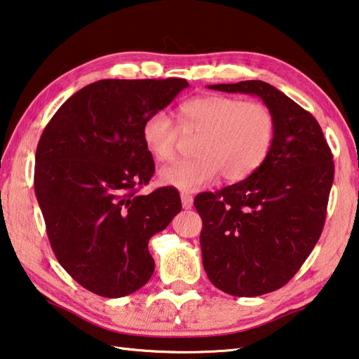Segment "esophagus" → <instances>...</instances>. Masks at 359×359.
I'll return each mask as SVG.
<instances>
[{
    "label": "esophagus",
    "mask_w": 359,
    "mask_h": 359,
    "mask_svg": "<svg viewBox=\"0 0 359 359\" xmlns=\"http://www.w3.org/2000/svg\"><path fill=\"white\" fill-rule=\"evenodd\" d=\"M180 199H182V207H184V208H191L193 207V196L190 193L182 191Z\"/></svg>",
    "instance_id": "obj_1"
}]
</instances>
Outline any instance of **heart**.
<instances>
[{
    "label": "heart",
    "mask_w": 359,
    "mask_h": 359,
    "mask_svg": "<svg viewBox=\"0 0 359 359\" xmlns=\"http://www.w3.org/2000/svg\"><path fill=\"white\" fill-rule=\"evenodd\" d=\"M177 123L165 111H155L142 123V141L158 161L175 157L182 133L198 136L196 157L175 161L160 171L163 185L198 191L219 172L229 182L251 175L262 165L275 136V117L260 102L227 95H202L182 103Z\"/></svg>",
    "instance_id": "heart-1"
}]
</instances>
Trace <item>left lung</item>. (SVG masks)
<instances>
[{
    "label": "left lung",
    "mask_w": 359,
    "mask_h": 359,
    "mask_svg": "<svg viewBox=\"0 0 359 359\" xmlns=\"http://www.w3.org/2000/svg\"><path fill=\"white\" fill-rule=\"evenodd\" d=\"M208 89L257 95L275 117L262 165L238 184L194 199L208 279L229 295L259 297L287 284L318 242L333 154L316 117L271 84L250 80Z\"/></svg>",
    "instance_id": "8db88e82"
}]
</instances>
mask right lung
<instances>
[{"instance_id":"add662e5","label":"right lung","mask_w":359,"mask_h":359,"mask_svg":"<svg viewBox=\"0 0 359 359\" xmlns=\"http://www.w3.org/2000/svg\"><path fill=\"white\" fill-rule=\"evenodd\" d=\"M184 78L100 80L78 90L47 123L36 151L34 191L57 262L84 289L121 298L151 279L149 240L182 210L174 188L136 194L155 171L142 123Z\"/></svg>"}]
</instances>
